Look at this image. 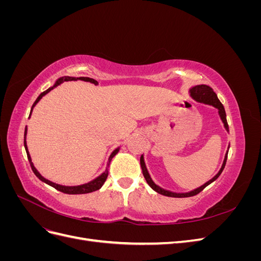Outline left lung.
Instances as JSON below:
<instances>
[{
    "label": "left lung",
    "mask_w": 261,
    "mask_h": 261,
    "mask_svg": "<svg viewBox=\"0 0 261 261\" xmlns=\"http://www.w3.org/2000/svg\"><path fill=\"white\" fill-rule=\"evenodd\" d=\"M189 96L192 97V99H194L195 101L197 102H200V103L202 105H207V106H212L213 108H216L218 110V114L221 118V121H222L223 123V126L225 130L228 133V125H227V122H226V114H225V110H224V107L223 105L221 103L220 100L218 99V96L217 93L212 90L211 87L207 86V85H197V86H194L192 87L191 89H189ZM228 149H230V144H228L227 146V150L225 152V155H224V160H223V163L222 165H221V168L219 170V172L217 173V174L213 176L211 179H209L208 181H206L203 185L197 187L195 189H193V191L191 192H186V193H176V192H172V191H168V189H164L162 187H160L159 185H156L154 181L152 180L151 176H150L149 172H148V169L146 167V163H145V158H144V154H141L140 156V167H141V170H143V174L147 180L148 185L151 187L154 192H156L158 194H161L163 196H168V197H174V198H185V197H192V196H195L198 193H200L203 188H206L208 185H210L212 181H215L219 176L221 173H222L224 167H225V163H226V159H227V153H228Z\"/></svg>",
    "instance_id": "left-lung-1"
}]
</instances>
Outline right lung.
Wrapping results in <instances>:
<instances>
[{
  "label": "right lung",
  "mask_w": 261,
  "mask_h": 261,
  "mask_svg": "<svg viewBox=\"0 0 261 261\" xmlns=\"http://www.w3.org/2000/svg\"><path fill=\"white\" fill-rule=\"evenodd\" d=\"M70 81H74V82H76V81L89 82V83L94 84V85H97V86H98V84H99L97 81H94L93 78H89V77H70V76H63V77H60L59 80H57V82H55V83L53 84V86H52V87H50L49 89H46L45 91H43L42 93H40V96H39V97L37 98V100L34 102V105H33V107H31V110H30L29 118H30V116H31V113H33V110H34V108L36 107V105L38 103V102L42 99V97H44L46 93L50 92L52 89H54L55 87H58L61 83H63V82H70ZM26 136H27V126H26V128H25V137H23V146H25L26 152H27V156H28V160H29V162H30L31 169H33V171H34V173L36 174V176H37L39 179H40V180H42L43 183H45V184H48V185H50V186L54 187L55 189H58V191H60V192H62V193H64V194H69V195H77V194H88V193H92V192H94V191H98V189H100L102 186H103L105 181L107 180L108 174H109V167H110V163H111V161H112L113 158L117 154V152L120 151V149H121V146H120V147H117L116 149H114V150H113L112 153L110 154V156H109V160H108V163H107V168H106V170H105L103 172H102L99 176H97L96 178H93L92 180L88 181V183H85V184H82V185L65 186V185H60V184H57V183H53V181H51V180H49V179H46V178H45V177H43V176L40 174V173H39V171L35 168V165H34L33 161H31L30 153H29V151H28L27 141H26Z\"/></svg>",
  "instance_id": "right-lung-1"
}]
</instances>
